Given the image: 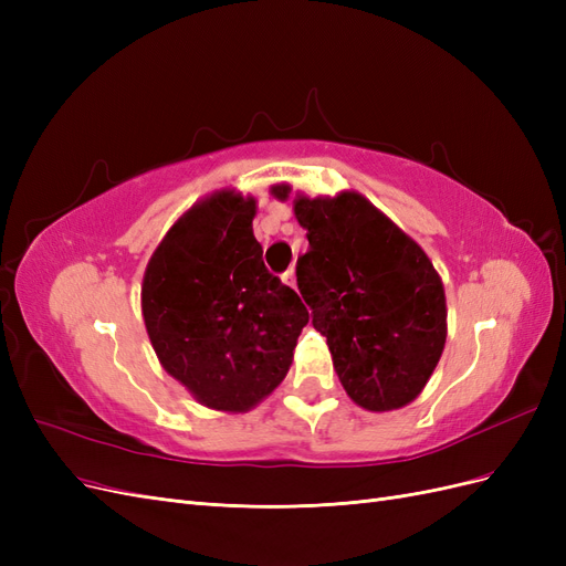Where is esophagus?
<instances>
[{"instance_id":"obj_1","label":"esophagus","mask_w":566,"mask_h":566,"mask_svg":"<svg viewBox=\"0 0 566 566\" xmlns=\"http://www.w3.org/2000/svg\"><path fill=\"white\" fill-rule=\"evenodd\" d=\"M283 283L290 285V287H297V279H295V269H287L283 273Z\"/></svg>"}]
</instances>
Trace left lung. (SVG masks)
<instances>
[{"instance_id":"1","label":"left lung","mask_w":566,"mask_h":566,"mask_svg":"<svg viewBox=\"0 0 566 566\" xmlns=\"http://www.w3.org/2000/svg\"><path fill=\"white\" fill-rule=\"evenodd\" d=\"M287 184L271 196L287 200ZM293 210L310 238L297 285L349 399L373 413L418 399L447 345V295L430 256L356 191Z\"/></svg>"}]
</instances>
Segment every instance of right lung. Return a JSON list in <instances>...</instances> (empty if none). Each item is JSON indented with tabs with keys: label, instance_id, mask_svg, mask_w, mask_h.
Masks as SVG:
<instances>
[{
	"label": "right lung",
	"instance_id": "add662e5",
	"mask_svg": "<svg viewBox=\"0 0 566 566\" xmlns=\"http://www.w3.org/2000/svg\"><path fill=\"white\" fill-rule=\"evenodd\" d=\"M256 200L221 188L191 205L150 254L142 314L160 366L191 397L245 413L276 389L310 312L271 276L252 233Z\"/></svg>",
	"mask_w": 566,
	"mask_h": 566
}]
</instances>
